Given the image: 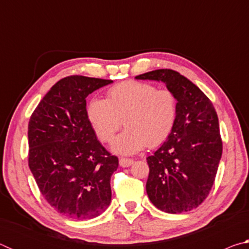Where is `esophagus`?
I'll list each match as a JSON object with an SVG mask.
<instances>
[{
    "label": "esophagus",
    "mask_w": 249,
    "mask_h": 249,
    "mask_svg": "<svg viewBox=\"0 0 249 249\" xmlns=\"http://www.w3.org/2000/svg\"><path fill=\"white\" fill-rule=\"evenodd\" d=\"M133 162H134V160L130 159V158H124V157L120 158V166L123 167V168L129 167Z\"/></svg>",
    "instance_id": "1"
}]
</instances>
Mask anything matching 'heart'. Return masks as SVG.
<instances>
[{
	"mask_svg": "<svg viewBox=\"0 0 249 249\" xmlns=\"http://www.w3.org/2000/svg\"><path fill=\"white\" fill-rule=\"evenodd\" d=\"M177 114L174 92L134 80L112 87L107 99H92L86 108L88 122L102 142H112L124 121L126 129L112 145L122 155L138 153L146 145L154 148L163 144L175 127Z\"/></svg>",
	"mask_w": 249,
	"mask_h": 249,
	"instance_id": "b5f03b06",
	"label": "heart"
}]
</instances>
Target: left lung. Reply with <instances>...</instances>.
Instances as JSON below:
<instances>
[{
  "mask_svg": "<svg viewBox=\"0 0 249 249\" xmlns=\"http://www.w3.org/2000/svg\"><path fill=\"white\" fill-rule=\"evenodd\" d=\"M136 79L165 82L178 103L169 138L147 158V195L167 213L188 212L208 197L215 180L223 150L216 111L195 83L175 70L149 71Z\"/></svg>",
  "mask_w": 249,
  "mask_h": 249,
  "instance_id": "1",
  "label": "left lung"
}]
</instances>
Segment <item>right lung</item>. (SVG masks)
<instances>
[{"label": "right lung", "instance_id": "right-lung-1", "mask_svg": "<svg viewBox=\"0 0 249 249\" xmlns=\"http://www.w3.org/2000/svg\"><path fill=\"white\" fill-rule=\"evenodd\" d=\"M112 80L70 75L46 94L28 123V166L50 206L73 220L100 215L111 203L119 158L96 140L87 96Z\"/></svg>", "mask_w": 249, "mask_h": 249}]
</instances>
